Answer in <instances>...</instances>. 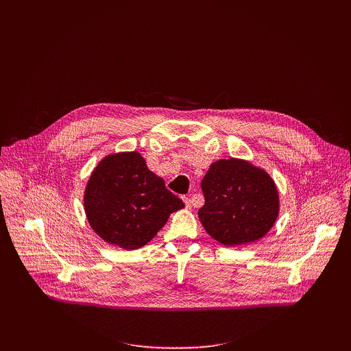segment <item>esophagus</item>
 <instances>
[{"mask_svg":"<svg viewBox=\"0 0 351 351\" xmlns=\"http://www.w3.org/2000/svg\"><path fill=\"white\" fill-rule=\"evenodd\" d=\"M183 202H184V204H186V207H187V208H190V207H193V206H194V203H193V199H191V198L183 197Z\"/></svg>","mask_w":351,"mask_h":351,"instance_id":"esophagus-1","label":"esophagus"}]
</instances>
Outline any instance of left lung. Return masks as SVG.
Instances as JSON below:
<instances>
[{"label":"left lung","instance_id":"8db88e82","mask_svg":"<svg viewBox=\"0 0 351 351\" xmlns=\"http://www.w3.org/2000/svg\"><path fill=\"white\" fill-rule=\"evenodd\" d=\"M206 204L198 218L206 232L223 245L254 243L279 215V191L271 175L240 158L218 160L202 180Z\"/></svg>","mask_w":351,"mask_h":351}]
</instances>
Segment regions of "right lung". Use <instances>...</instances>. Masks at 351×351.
<instances>
[{
    "label": "right lung",
    "instance_id": "right-lung-1",
    "mask_svg": "<svg viewBox=\"0 0 351 351\" xmlns=\"http://www.w3.org/2000/svg\"><path fill=\"white\" fill-rule=\"evenodd\" d=\"M91 229L108 244L136 250L152 241L169 215L184 207L137 152L106 156L84 189Z\"/></svg>",
    "mask_w": 351,
    "mask_h": 351
}]
</instances>
